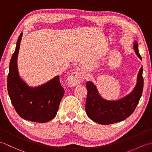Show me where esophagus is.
Returning a JSON list of instances; mask_svg holds the SVG:
<instances>
[{"label":"esophagus","instance_id":"1","mask_svg":"<svg viewBox=\"0 0 152 152\" xmlns=\"http://www.w3.org/2000/svg\"><path fill=\"white\" fill-rule=\"evenodd\" d=\"M83 75L80 70H76L69 76L68 78V83L71 86H75L78 85L82 82Z\"/></svg>","mask_w":152,"mask_h":152}]
</instances>
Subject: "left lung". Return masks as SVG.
<instances>
[{
    "label": "left lung",
    "instance_id": "8db88e82",
    "mask_svg": "<svg viewBox=\"0 0 152 152\" xmlns=\"http://www.w3.org/2000/svg\"><path fill=\"white\" fill-rule=\"evenodd\" d=\"M134 50L137 56L142 59L138 52L137 41L134 42ZM143 68L142 66L138 74L137 83L133 91L129 95L118 101H107L102 98L91 82H88L86 88L88 95L86 101V112L93 121L102 125L115 124L124 120L133 114L142 93L144 79Z\"/></svg>",
    "mask_w": 152,
    "mask_h": 152
}]
</instances>
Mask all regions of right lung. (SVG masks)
Here are the masks:
<instances>
[{
  "label": "right lung",
  "instance_id": "add662e5",
  "mask_svg": "<svg viewBox=\"0 0 152 152\" xmlns=\"http://www.w3.org/2000/svg\"><path fill=\"white\" fill-rule=\"evenodd\" d=\"M22 33L16 44L9 66L8 92L12 105L19 115L26 120L46 123L56 115L64 90L57 76L44 85L31 88L19 77L17 59Z\"/></svg>",
  "mask_w": 152,
  "mask_h": 152
}]
</instances>
